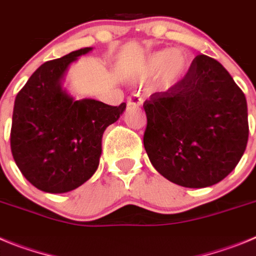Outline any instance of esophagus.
I'll return each instance as SVG.
<instances>
[{"mask_svg": "<svg viewBox=\"0 0 256 256\" xmlns=\"http://www.w3.org/2000/svg\"><path fill=\"white\" fill-rule=\"evenodd\" d=\"M142 104V98L139 93H132L128 98V106H132V107H140Z\"/></svg>", "mask_w": 256, "mask_h": 256, "instance_id": "obj_1", "label": "esophagus"}]
</instances>
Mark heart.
I'll return each instance as SVG.
<instances>
[{
    "label": "heart",
    "mask_w": 256,
    "mask_h": 256,
    "mask_svg": "<svg viewBox=\"0 0 256 256\" xmlns=\"http://www.w3.org/2000/svg\"><path fill=\"white\" fill-rule=\"evenodd\" d=\"M190 65V57L184 50H158L134 71L132 76L135 79H144L158 74L160 84L163 86H171L185 76Z\"/></svg>",
    "instance_id": "1"
}]
</instances>
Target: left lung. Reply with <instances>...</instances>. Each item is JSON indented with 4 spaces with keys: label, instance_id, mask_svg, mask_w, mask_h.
Instances as JSON below:
<instances>
[{
    "label": "left lung",
    "instance_id": "left-lung-1",
    "mask_svg": "<svg viewBox=\"0 0 256 256\" xmlns=\"http://www.w3.org/2000/svg\"><path fill=\"white\" fill-rule=\"evenodd\" d=\"M144 148L163 177L184 188H206L228 176L246 149L248 104L217 60L199 54L188 74L142 104Z\"/></svg>",
    "mask_w": 256,
    "mask_h": 256
}]
</instances>
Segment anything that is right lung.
<instances>
[{
	"instance_id": "1",
	"label": "right lung",
	"mask_w": 256,
	"mask_h": 256,
	"mask_svg": "<svg viewBox=\"0 0 256 256\" xmlns=\"http://www.w3.org/2000/svg\"><path fill=\"white\" fill-rule=\"evenodd\" d=\"M90 47L39 66L18 93L10 142L16 166L44 192L79 188L96 171L106 128L125 111L96 100H75L61 86L71 62Z\"/></svg>"
}]
</instances>
